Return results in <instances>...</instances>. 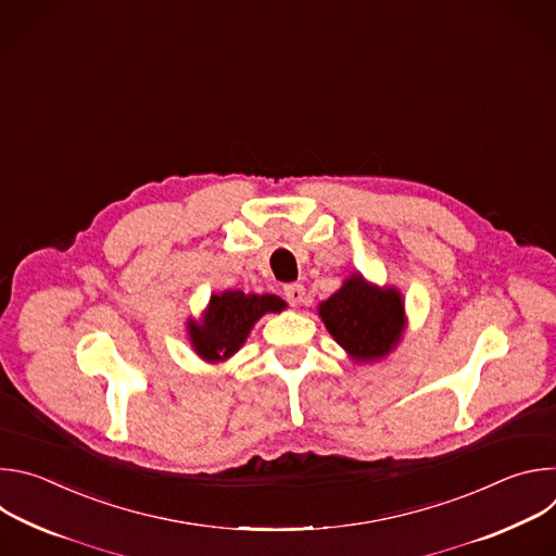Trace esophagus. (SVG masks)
<instances>
[{
    "mask_svg": "<svg viewBox=\"0 0 556 556\" xmlns=\"http://www.w3.org/2000/svg\"><path fill=\"white\" fill-rule=\"evenodd\" d=\"M283 294H286L290 305H299L303 301V296H305V288L301 283H288L283 288Z\"/></svg>",
    "mask_w": 556,
    "mask_h": 556,
    "instance_id": "obj_1",
    "label": "esophagus"
}]
</instances>
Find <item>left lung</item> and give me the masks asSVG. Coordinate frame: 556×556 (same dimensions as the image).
Segmentation results:
<instances>
[{
    "label": "left lung",
    "instance_id": "left-lung-1",
    "mask_svg": "<svg viewBox=\"0 0 556 556\" xmlns=\"http://www.w3.org/2000/svg\"><path fill=\"white\" fill-rule=\"evenodd\" d=\"M319 316L334 341L358 363L387 356L405 328V303L395 288H378L354 273L319 305Z\"/></svg>",
    "mask_w": 556,
    "mask_h": 556
}]
</instances>
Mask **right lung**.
<instances>
[{
	"label": "right lung",
	"instance_id": "right-lung-1",
	"mask_svg": "<svg viewBox=\"0 0 556 556\" xmlns=\"http://www.w3.org/2000/svg\"><path fill=\"white\" fill-rule=\"evenodd\" d=\"M281 309H286V301L277 294H244L242 290L213 294L202 321L189 319V341L202 361L222 363L244 345L264 314Z\"/></svg>",
	"mask_w": 556,
	"mask_h": 556
}]
</instances>
